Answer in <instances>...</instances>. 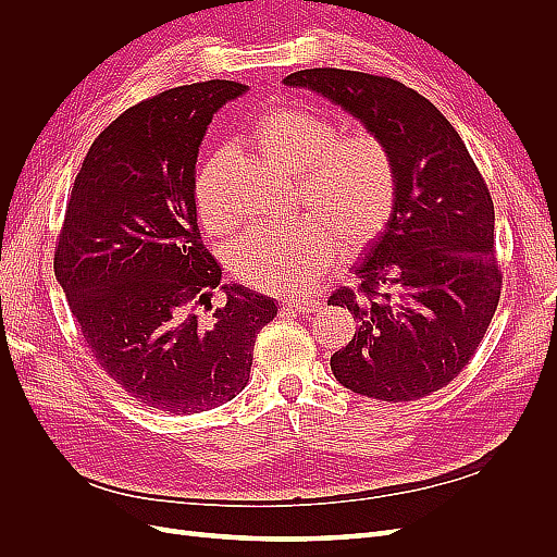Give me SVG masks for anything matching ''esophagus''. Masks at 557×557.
<instances>
[{"mask_svg": "<svg viewBox=\"0 0 557 557\" xmlns=\"http://www.w3.org/2000/svg\"><path fill=\"white\" fill-rule=\"evenodd\" d=\"M285 309L297 311V313H315V311H320V301L318 299H290V301H285Z\"/></svg>", "mask_w": 557, "mask_h": 557, "instance_id": "obj_1", "label": "esophagus"}]
</instances>
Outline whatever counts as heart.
Instances as JSON below:
<instances>
[{"label":"heart","instance_id":"heart-1","mask_svg":"<svg viewBox=\"0 0 557 557\" xmlns=\"http://www.w3.org/2000/svg\"><path fill=\"white\" fill-rule=\"evenodd\" d=\"M330 115L305 107H278L256 117L246 144L276 170L293 174V195L307 215L258 230L230 250V267L262 293H299L323 276L334 260V242L358 252L385 230L397 201V160L374 132L339 137ZM227 153L207 160L195 178L201 225L225 234L232 218L213 195Z\"/></svg>","mask_w":557,"mask_h":557}]
</instances>
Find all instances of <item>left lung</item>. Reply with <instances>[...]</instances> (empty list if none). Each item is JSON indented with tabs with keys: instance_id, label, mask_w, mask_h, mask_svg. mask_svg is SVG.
Segmentation results:
<instances>
[{
	"instance_id": "left-lung-1",
	"label": "left lung",
	"mask_w": 557,
	"mask_h": 557,
	"mask_svg": "<svg viewBox=\"0 0 557 557\" xmlns=\"http://www.w3.org/2000/svg\"><path fill=\"white\" fill-rule=\"evenodd\" d=\"M283 83L356 115L397 160L395 211L356 267L358 288L327 299L358 320L330 358L334 379L381 401L442 391L476 352L502 293L493 197L474 158L430 99L391 76L318 66Z\"/></svg>"
}]
</instances>
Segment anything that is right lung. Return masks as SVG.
I'll use <instances>...</instances> for the list:
<instances>
[{"label": "right lung", "instance_id": "add662e5", "mask_svg": "<svg viewBox=\"0 0 557 557\" xmlns=\"http://www.w3.org/2000/svg\"><path fill=\"white\" fill-rule=\"evenodd\" d=\"M244 92L213 78L129 107L92 141L66 201L53 267L83 342L113 383L158 411L199 413L237 397L258 332L278 311L234 283L213 309L221 264L197 225L199 144Z\"/></svg>", "mask_w": 557, "mask_h": 557}]
</instances>
